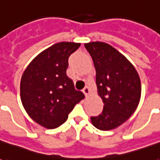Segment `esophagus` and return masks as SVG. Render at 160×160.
Returning a JSON list of instances; mask_svg holds the SVG:
<instances>
[{"instance_id":"34e87169","label":"esophagus","mask_w":160,"mask_h":160,"mask_svg":"<svg viewBox=\"0 0 160 160\" xmlns=\"http://www.w3.org/2000/svg\"><path fill=\"white\" fill-rule=\"evenodd\" d=\"M83 92L86 97H88V96H89V94H90V89H89V87H85V88L83 89Z\"/></svg>"}]
</instances>
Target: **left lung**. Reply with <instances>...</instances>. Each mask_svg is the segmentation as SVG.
Returning a JSON list of instances; mask_svg holds the SVG:
<instances>
[{
    "instance_id": "left-lung-1",
    "label": "left lung",
    "mask_w": 160,
    "mask_h": 160,
    "mask_svg": "<svg viewBox=\"0 0 160 160\" xmlns=\"http://www.w3.org/2000/svg\"><path fill=\"white\" fill-rule=\"evenodd\" d=\"M96 69L98 93L104 109L91 121L100 130H111L130 118L140 103L141 79L133 64L112 46L103 42L85 43Z\"/></svg>"
}]
</instances>
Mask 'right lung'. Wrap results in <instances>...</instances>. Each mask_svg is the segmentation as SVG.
Here are the masks:
<instances>
[{
  "label": "right lung",
  "instance_id": "add662e5",
  "mask_svg": "<svg viewBox=\"0 0 160 160\" xmlns=\"http://www.w3.org/2000/svg\"><path fill=\"white\" fill-rule=\"evenodd\" d=\"M80 46V42L55 43L38 54L23 73V106L30 118L46 128L64 123L75 104L85 98L66 73L68 59Z\"/></svg>",
  "mask_w": 160,
  "mask_h": 160
}]
</instances>
